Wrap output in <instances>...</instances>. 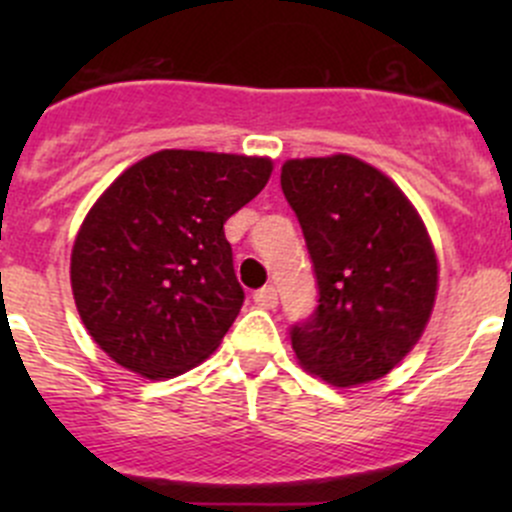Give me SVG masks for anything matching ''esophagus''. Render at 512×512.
I'll use <instances>...</instances> for the list:
<instances>
[{
  "mask_svg": "<svg viewBox=\"0 0 512 512\" xmlns=\"http://www.w3.org/2000/svg\"><path fill=\"white\" fill-rule=\"evenodd\" d=\"M252 299H255L257 307L272 309V307H277V289L272 285H265V287L257 289L255 294H252Z\"/></svg>",
  "mask_w": 512,
  "mask_h": 512,
  "instance_id": "obj_1",
  "label": "esophagus"
}]
</instances>
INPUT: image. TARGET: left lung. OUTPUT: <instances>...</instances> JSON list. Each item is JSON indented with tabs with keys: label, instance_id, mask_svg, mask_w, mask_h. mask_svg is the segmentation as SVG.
Instances as JSON below:
<instances>
[{
	"label": "left lung",
	"instance_id": "obj_1",
	"mask_svg": "<svg viewBox=\"0 0 512 512\" xmlns=\"http://www.w3.org/2000/svg\"><path fill=\"white\" fill-rule=\"evenodd\" d=\"M317 277V309L289 329L309 374L356 386L389 374L414 349L436 302L438 262L404 193L352 156L282 165Z\"/></svg>",
	"mask_w": 512,
	"mask_h": 512
}]
</instances>
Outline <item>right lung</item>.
Masks as SVG:
<instances>
[{"label":"right lung","mask_w":512,"mask_h":512,"mask_svg":"<svg viewBox=\"0 0 512 512\" xmlns=\"http://www.w3.org/2000/svg\"><path fill=\"white\" fill-rule=\"evenodd\" d=\"M270 173V158L158 151L96 200L71 252V289L116 364L173 379L218 349L245 302L223 225Z\"/></svg>","instance_id":"add662e5"}]
</instances>
